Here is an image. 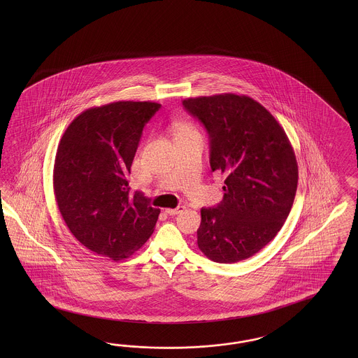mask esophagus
I'll return each mask as SVG.
<instances>
[{
	"instance_id": "34e87169",
	"label": "esophagus",
	"mask_w": 358,
	"mask_h": 358,
	"mask_svg": "<svg viewBox=\"0 0 358 358\" xmlns=\"http://www.w3.org/2000/svg\"><path fill=\"white\" fill-rule=\"evenodd\" d=\"M184 206H178L176 207V208H166L165 210V213L168 214V215H171V217H173V215H177V214H181L182 211H184Z\"/></svg>"
}]
</instances>
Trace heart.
Returning <instances> with one entry per match:
<instances>
[{
	"label": "heart",
	"mask_w": 358,
	"mask_h": 358,
	"mask_svg": "<svg viewBox=\"0 0 358 358\" xmlns=\"http://www.w3.org/2000/svg\"><path fill=\"white\" fill-rule=\"evenodd\" d=\"M173 131L174 136H180V135H186V134L195 132L194 127L190 123H185V122L174 124Z\"/></svg>",
	"instance_id": "obj_1"
}]
</instances>
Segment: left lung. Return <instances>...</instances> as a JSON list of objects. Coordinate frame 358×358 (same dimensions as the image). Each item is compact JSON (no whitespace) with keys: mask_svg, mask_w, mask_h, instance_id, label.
Segmentation results:
<instances>
[{"mask_svg":"<svg viewBox=\"0 0 358 358\" xmlns=\"http://www.w3.org/2000/svg\"><path fill=\"white\" fill-rule=\"evenodd\" d=\"M210 138V165L226 177L217 207L201 210L198 248L232 264L262 250L293 206L298 164L281 124L257 101L234 93L186 98Z\"/></svg>","mask_w":358,"mask_h":358,"instance_id":"left-lung-1","label":"left lung"}]
</instances>
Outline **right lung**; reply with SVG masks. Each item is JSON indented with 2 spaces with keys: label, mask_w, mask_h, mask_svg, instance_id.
Returning <instances> with one entry per match:
<instances>
[{
  "label": "right lung",
  "mask_w": 358,
  "mask_h": 358,
  "mask_svg": "<svg viewBox=\"0 0 358 358\" xmlns=\"http://www.w3.org/2000/svg\"><path fill=\"white\" fill-rule=\"evenodd\" d=\"M156 102L118 101L90 108L66 127L55 157L54 192L72 235L87 250L124 260L153 234L160 208L127 177Z\"/></svg>",
  "instance_id": "1"
}]
</instances>
